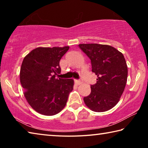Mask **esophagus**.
<instances>
[{
	"label": "esophagus",
	"mask_w": 148,
	"mask_h": 148,
	"mask_svg": "<svg viewBox=\"0 0 148 148\" xmlns=\"http://www.w3.org/2000/svg\"><path fill=\"white\" fill-rule=\"evenodd\" d=\"M75 82H76V84H77V85H80V84H82V80H78V79H76V81H75Z\"/></svg>",
	"instance_id": "esophagus-1"
}]
</instances>
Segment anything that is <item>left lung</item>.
<instances>
[{
  "label": "left lung",
  "instance_id": "8db88e82",
  "mask_svg": "<svg viewBox=\"0 0 148 148\" xmlns=\"http://www.w3.org/2000/svg\"><path fill=\"white\" fill-rule=\"evenodd\" d=\"M78 46L91 59L92 72L97 76L91 93L84 98L85 104L93 112L108 111L117 104L126 86L128 69L123 55L109 45Z\"/></svg>",
  "mask_w": 148,
  "mask_h": 148
}]
</instances>
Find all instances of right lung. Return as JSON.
I'll return each mask as SVG.
<instances>
[{
  "instance_id": "1",
  "label": "right lung",
  "mask_w": 148,
  "mask_h": 148,
  "mask_svg": "<svg viewBox=\"0 0 148 148\" xmlns=\"http://www.w3.org/2000/svg\"><path fill=\"white\" fill-rule=\"evenodd\" d=\"M69 49V46L38 47L23 59L20 82L28 103L39 114L53 116L66 106L74 80L56 76L61 73L60 60Z\"/></svg>"
}]
</instances>
